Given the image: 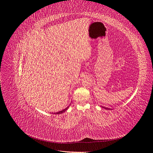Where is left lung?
Returning <instances> with one entry per match:
<instances>
[{"label":"left lung","instance_id":"8db88e82","mask_svg":"<svg viewBox=\"0 0 153 153\" xmlns=\"http://www.w3.org/2000/svg\"><path fill=\"white\" fill-rule=\"evenodd\" d=\"M103 108H105V109H106V110H110V108H106V107H104V106H102Z\"/></svg>","mask_w":153,"mask_h":153}]
</instances>
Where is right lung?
Instances as JSON below:
<instances>
[{"label":"right lung","instance_id":"add662e5","mask_svg":"<svg viewBox=\"0 0 153 153\" xmlns=\"http://www.w3.org/2000/svg\"><path fill=\"white\" fill-rule=\"evenodd\" d=\"M69 108V106H68L67 108H66L65 109H64V110H61V111H59V112H56V113H54V114H62V113H63V112H65L66 110H67V109Z\"/></svg>","mask_w":153,"mask_h":153}]
</instances>
